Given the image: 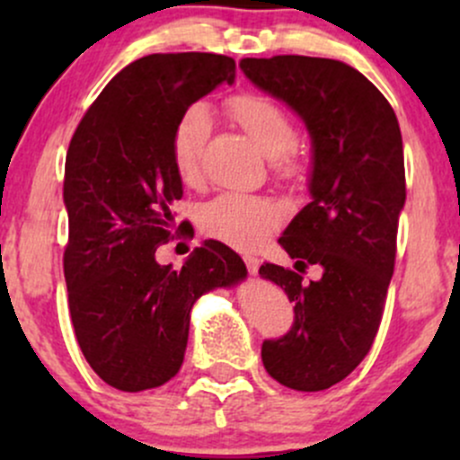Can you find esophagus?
<instances>
[{
  "label": "esophagus",
  "mask_w": 460,
  "mask_h": 460,
  "mask_svg": "<svg viewBox=\"0 0 460 460\" xmlns=\"http://www.w3.org/2000/svg\"><path fill=\"white\" fill-rule=\"evenodd\" d=\"M244 261H246L248 272H251V274H257V270H260V260H257V257H252V255H246V257H244Z\"/></svg>",
  "instance_id": "esophagus-1"
}]
</instances>
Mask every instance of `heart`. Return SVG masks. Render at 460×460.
I'll return each mask as SVG.
<instances>
[{
	"label": "heart",
	"mask_w": 460,
	"mask_h": 460,
	"mask_svg": "<svg viewBox=\"0 0 460 460\" xmlns=\"http://www.w3.org/2000/svg\"><path fill=\"white\" fill-rule=\"evenodd\" d=\"M235 123L251 136L263 155L279 168H292L296 128L283 108L260 94H237L226 103ZM212 119L203 105H192L179 119L172 134V164L179 179L188 186L200 181V160L208 142ZM281 208L272 199L244 192H225L200 208L199 225L214 240L251 251L257 248L281 223Z\"/></svg>",
	"instance_id": "1"
}]
</instances>
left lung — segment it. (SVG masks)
Here are the masks:
<instances>
[{"label": "left lung", "mask_w": 460, "mask_h": 460, "mask_svg": "<svg viewBox=\"0 0 460 460\" xmlns=\"http://www.w3.org/2000/svg\"><path fill=\"white\" fill-rule=\"evenodd\" d=\"M242 73L300 116L311 136V200L279 237L298 268L320 266L318 281L263 263L281 285L294 324L261 346L274 381L322 392L366 358L381 326L404 208L402 136L394 108L346 62L309 56L244 58Z\"/></svg>", "instance_id": "obj_1"}]
</instances>
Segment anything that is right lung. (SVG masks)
<instances>
[{"mask_svg":"<svg viewBox=\"0 0 460 460\" xmlns=\"http://www.w3.org/2000/svg\"><path fill=\"white\" fill-rule=\"evenodd\" d=\"M234 82V58L145 56L110 79L68 145V311L86 361L120 392L171 381L186 355L194 303L248 274L242 257L216 240L194 248L181 268L155 260L175 223L172 203L183 197L172 164L179 119Z\"/></svg>","mask_w":460,"mask_h":460,"instance_id":"right-lung-1","label":"right lung"}]
</instances>
